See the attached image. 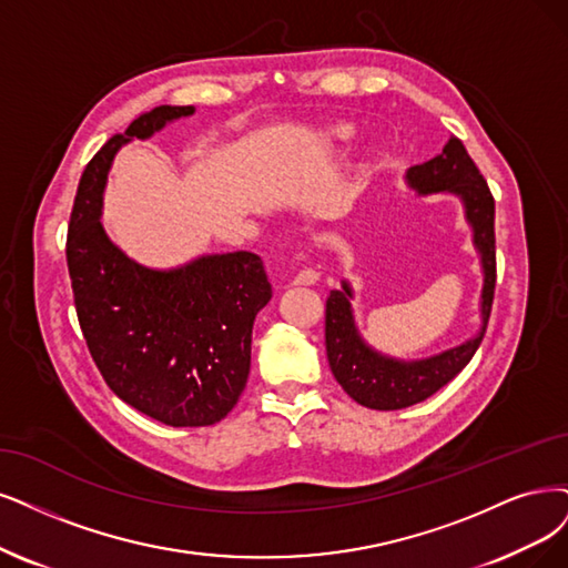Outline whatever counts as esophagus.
<instances>
[{
	"label": "esophagus",
	"instance_id": "34e87169",
	"mask_svg": "<svg viewBox=\"0 0 568 568\" xmlns=\"http://www.w3.org/2000/svg\"><path fill=\"white\" fill-rule=\"evenodd\" d=\"M318 278H321V273L316 268H302L292 283H295V285H316Z\"/></svg>",
	"mask_w": 568,
	"mask_h": 568
}]
</instances>
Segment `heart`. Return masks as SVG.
I'll return each mask as SVG.
<instances>
[{"label": "heart", "mask_w": 568, "mask_h": 568, "mask_svg": "<svg viewBox=\"0 0 568 568\" xmlns=\"http://www.w3.org/2000/svg\"><path fill=\"white\" fill-rule=\"evenodd\" d=\"M355 135H358L355 125L342 121V123L329 125V129L323 135V140H325L327 146H332V150H342V146H348L355 140Z\"/></svg>", "instance_id": "b5f03b06"}]
</instances>
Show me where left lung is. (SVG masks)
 Masks as SVG:
<instances>
[{"label":"left lung","instance_id":"8db88e82","mask_svg":"<svg viewBox=\"0 0 568 568\" xmlns=\"http://www.w3.org/2000/svg\"><path fill=\"white\" fill-rule=\"evenodd\" d=\"M407 186L418 196L452 194L464 205V215L473 229V245L481 266L479 327L454 348L428 358L403 361L369 346L355 325L353 285L342 281L332 290L325 308V346L334 379L355 403L369 409H405L437 393L464 369L487 332L494 287H496V239H494V196L464 142L449 138L443 154L412 165L405 175Z\"/></svg>","mask_w":568,"mask_h":568}]
</instances>
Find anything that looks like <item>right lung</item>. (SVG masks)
<instances>
[{
	"label": "right lung",
	"mask_w": 568,
	"mask_h": 568,
	"mask_svg": "<svg viewBox=\"0 0 568 568\" xmlns=\"http://www.w3.org/2000/svg\"><path fill=\"white\" fill-rule=\"evenodd\" d=\"M194 112L161 104L104 142L79 180L68 229L77 316L102 379L125 405L175 428L213 426L239 403L252 325L271 300L264 262L236 250L152 268L125 255L100 217L121 146Z\"/></svg>",
	"instance_id": "right-lung-1"
}]
</instances>
